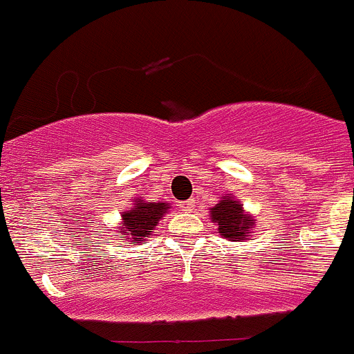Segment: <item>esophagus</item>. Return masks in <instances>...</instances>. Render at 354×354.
I'll use <instances>...</instances> for the list:
<instances>
[{
  "label": "esophagus",
  "mask_w": 354,
  "mask_h": 354,
  "mask_svg": "<svg viewBox=\"0 0 354 354\" xmlns=\"http://www.w3.org/2000/svg\"><path fill=\"white\" fill-rule=\"evenodd\" d=\"M192 206H194V199H187V201L182 203V208H184L185 212H191Z\"/></svg>",
  "instance_id": "34e87169"
}]
</instances>
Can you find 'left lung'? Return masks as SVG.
<instances>
[{
  "mask_svg": "<svg viewBox=\"0 0 354 354\" xmlns=\"http://www.w3.org/2000/svg\"><path fill=\"white\" fill-rule=\"evenodd\" d=\"M212 218L216 222L220 236L230 241H244L250 236L251 225L254 220L244 215L243 206L239 201H234L230 196H223L222 201L216 203L212 208Z\"/></svg>",
  "mask_w": 354,
  "mask_h": 354,
  "instance_id": "8db88e82",
  "label": "left lung"
}]
</instances>
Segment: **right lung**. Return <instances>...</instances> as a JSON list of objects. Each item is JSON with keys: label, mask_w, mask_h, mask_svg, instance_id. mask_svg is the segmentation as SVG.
Here are the masks:
<instances>
[{"label": "right lung", "mask_w": 354, "mask_h": 354, "mask_svg": "<svg viewBox=\"0 0 354 354\" xmlns=\"http://www.w3.org/2000/svg\"><path fill=\"white\" fill-rule=\"evenodd\" d=\"M167 209H169L167 203H146L139 199L134 208L122 215L124 216V227L120 229L122 236H125V239L131 237V241L142 243L145 237H148L153 232L155 225Z\"/></svg>", "instance_id": "add662e5"}]
</instances>
